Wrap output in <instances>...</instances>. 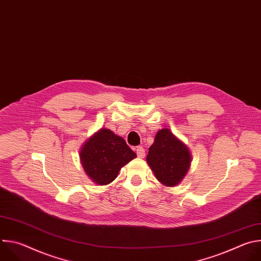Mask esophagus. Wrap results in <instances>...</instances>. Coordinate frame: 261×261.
Masks as SVG:
<instances>
[{
  "label": "esophagus",
  "instance_id": "1",
  "mask_svg": "<svg viewBox=\"0 0 261 261\" xmlns=\"http://www.w3.org/2000/svg\"><path fill=\"white\" fill-rule=\"evenodd\" d=\"M136 154L138 158H144L145 156V151L142 146H137L136 147Z\"/></svg>",
  "mask_w": 261,
  "mask_h": 261
}]
</instances>
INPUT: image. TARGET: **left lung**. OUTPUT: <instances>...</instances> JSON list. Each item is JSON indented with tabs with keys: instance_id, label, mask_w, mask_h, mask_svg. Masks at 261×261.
Wrapping results in <instances>:
<instances>
[{
	"instance_id": "1",
	"label": "left lung",
	"mask_w": 261,
	"mask_h": 261,
	"mask_svg": "<svg viewBox=\"0 0 261 261\" xmlns=\"http://www.w3.org/2000/svg\"><path fill=\"white\" fill-rule=\"evenodd\" d=\"M146 161L161 184L173 187L187 174L191 155L187 145L165 128L157 132L154 143L148 148Z\"/></svg>"
}]
</instances>
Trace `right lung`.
Listing matches in <instances>:
<instances>
[{
	"mask_svg": "<svg viewBox=\"0 0 261 261\" xmlns=\"http://www.w3.org/2000/svg\"><path fill=\"white\" fill-rule=\"evenodd\" d=\"M86 173L98 185H108L121 168L136 158L125 139L109 129L102 128L90 137L80 153Z\"/></svg>",
	"mask_w": 261,
	"mask_h": 261,
	"instance_id": "right-lung-1",
	"label": "right lung"
}]
</instances>
